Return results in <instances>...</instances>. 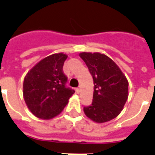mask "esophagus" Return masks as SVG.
<instances>
[{"label":"esophagus","mask_w":155,"mask_h":155,"mask_svg":"<svg viewBox=\"0 0 155 155\" xmlns=\"http://www.w3.org/2000/svg\"><path fill=\"white\" fill-rule=\"evenodd\" d=\"M75 91H76L77 93L80 92V87H77L76 89H75Z\"/></svg>","instance_id":"obj_1"}]
</instances>
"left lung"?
I'll list each match as a JSON object with an SVG mask.
<instances>
[{
  "mask_svg": "<svg viewBox=\"0 0 155 155\" xmlns=\"http://www.w3.org/2000/svg\"><path fill=\"white\" fill-rule=\"evenodd\" d=\"M94 81L91 105L84 106L86 116L96 123L116 118L128 98V81L116 63L105 54L81 53Z\"/></svg>",
  "mask_w": 155,
  "mask_h": 155,
  "instance_id": "obj_1",
  "label": "left lung"
}]
</instances>
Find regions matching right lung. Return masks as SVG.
Instances as JSON below:
<instances>
[{"instance_id": "right-lung-1", "label": "right lung", "mask_w": 155, "mask_h": 155, "mask_svg": "<svg viewBox=\"0 0 155 155\" xmlns=\"http://www.w3.org/2000/svg\"><path fill=\"white\" fill-rule=\"evenodd\" d=\"M68 56L55 53L42 59L31 68L23 83V96L36 117L50 120L63 111L74 90L67 87L63 66Z\"/></svg>"}]
</instances>
